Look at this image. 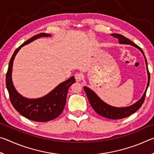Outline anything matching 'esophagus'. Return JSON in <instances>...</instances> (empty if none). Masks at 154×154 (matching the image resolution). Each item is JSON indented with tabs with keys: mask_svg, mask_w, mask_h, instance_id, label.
<instances>
[{
	"mask_svg": "<svg viewBox=\"0 0 154 154\" xmlns=\"http://www.w3.org/2000/svg\"><path fill=\"white\" fill-rule=\"evenodd\" d=\"M75 77L77 82H81L83 79V75L82 73H79V72H77L75 75Z\"/></svg>",
	"mask_w": 154,
	"mask_h": 154,
	"instance_id": "esophagus-1",
	"label": "esophagus"
}]
</instances>
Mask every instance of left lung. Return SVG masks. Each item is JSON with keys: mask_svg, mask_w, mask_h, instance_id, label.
<instances>
[{"mask_svg": "<svg viewBox=\"0 0 154 154\" xmlns=\"http://www.w3.org/2000/svg\"><path fill=\"white\" fill-rule=\"evenodd\" d=\"M111 36H113L114 38H118L119 41V44H124V45H130L134 47V48H137L140 52L143 54V56L145 58V61L146 64V69H147V77H148V82L147 84V87L145 90L144 93L139 100L137 101L136 103H134L133 105L128 106H124V107H116V106H113L111 105H109L108 104L104 102L103 100L98 97V95L92 90L88 87L83 86V89H84L85 93H86L87 97L88 98V100L90 103L91 106L93 108L96 113L98 115H100L104 118L111 119H119L124 118H127V117L130 116V115L135 113L140 109V106L143 105V102H144L146 92H147L148 86L149 84V80H150V75L149 71H148V66H147V62L146 58L145 56L144 52L142 50V49L139 48V46L136 44H134L132 41L129 40L128 38L125 37L124 36L119 35V34H111Z\"/></svg>", "mask_w": 154, "mask_h": 154, "instance_id": "obj_1", "label": "left lung"}]
</instances>
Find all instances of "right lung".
<instances>
[{
  "instance_id": "1",
  "label": "right lung",
  "mask_w": 154,
  "mask_h": 154,
  "mask_svg": "<svg viewBox=\"0 0 154 154\" xmlns=\"http://www.w3.org/2000/svg\"><path fill=\"white\" fill-rule=\"evenodd\" d=\"M51 35L41 33L32 36L22 44L10 60L8 71L6 75V86L8 90L10 100L17 111L32 121L45 122L56 119L62 113L66 105V96L69 88L75 82V77H70L65 82L60 83L48 94L38 98H28L17 92L13 83L12 69L15 57L20 49L27 44L41 37H49Z\"/></svg>"
}]
</instances>
